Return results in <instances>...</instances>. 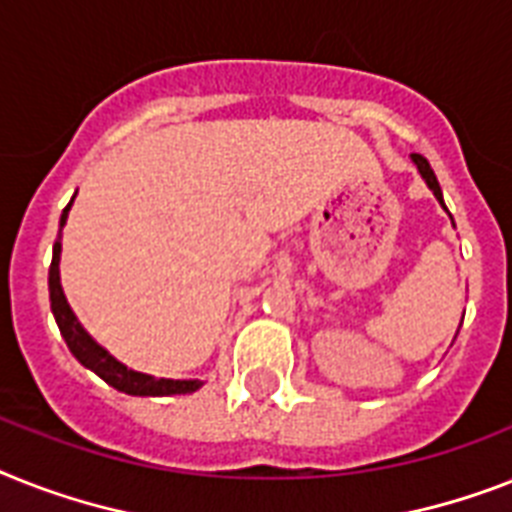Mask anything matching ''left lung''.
<instances>
[{
	"instance_id": "left-lung-1",
	"label": "left lung",
	"mask_w": 512,
	"mask_h": 512,
	"mask_svg": "<svg viewBox=\"0 0 512 512\" xmlns=\"http://www.w3.org/2000/svg\"><path fill=\"white\" fill-rule=\"evenodd\" d=\"M413 162H415V165H418V170H421V176L426 178V184H429V189L434 191V197L439 199V202H442V207H444L442 189H439V181H436V176H434V170H431L429 160H426V157H423V155H413Z\"/></svg>"
}]
</instances>
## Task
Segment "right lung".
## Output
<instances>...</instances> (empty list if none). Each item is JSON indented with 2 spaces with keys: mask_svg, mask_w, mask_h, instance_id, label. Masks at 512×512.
Instances as JSON below:
<instances>
[{
  "mask_svg": "<svg viewBox=\"0 0 512 512\" xmlns=\"http://www.w3.org/2000/svg\"><path fill=\"white\" fill-rule=\"evenodd\" d=\"M70 205H73V199H70ZM70 205L62 210L60 228L65 226ZM60 249L62 244L60 236H57V242H54L52 249V265H49V299H52L54 321L60 326V334L65 336V344H68L70 352L76 355L78 363L86 365V368L97 373L99 378H105L112 389H118V392L123 394H134V397H168V394L197 392L199 386H202V381H173V378H152L147 376V373L128 371L126 365L118 363L112 355H107V350H102V347L83 331L81 323H78L76 315H73V310H70L68 299L62 294Z\"/></svg>",
  "mask_w": 512,
  "mask_h": 512,
  "instance_id": "obj_1",
  "label": "right lung"
}]
</instances>
